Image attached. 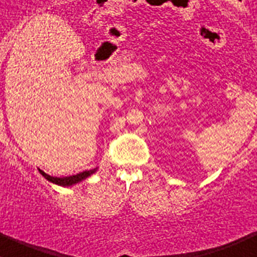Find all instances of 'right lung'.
<instances>
[{
    "mask_svg": "<svg viewBox=\"0 0 257 257\" xmlns=\"http://www.w3.org/2000/svg\"><path fill=\"white\" fill-rule=\"evenodd\" d=\"M38 170H39V173H41V174L46 178V179L50 180V182H52V183L59 184V186H62V187H69V186H73V184L78 183V182H80V180L85 179V178L89 177L91 174H93L97 169H93V170H85V172L79 173V174H77V175H71V177H62V178L51 177V175L46 174V173L43 172V170H41V169H38Z\"/></svg>",
    "mask_w": 257,
    "mask_h": 257,
    "instance_id": "1",
    "label": "right lung"
}]
</instances>
